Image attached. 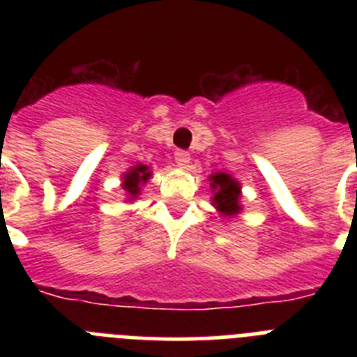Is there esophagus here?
<instances>
[{
	"label": "esophagus",
	"instance_id": "1",
	"mask_svg": "<svg viewBox=\"0 0 357 357\" xmlns=\"http://www.w3.org/2000/svg\"><path fill=\"white\" fill-rule=\"evenodd\" d=\"M175 162H176V166H181V168H188L189 162H191V155H189L185 150H176L175 151Z\"/></svg>",
	"mask_w": 357,
	"mask_h": 357
}]
</instances>
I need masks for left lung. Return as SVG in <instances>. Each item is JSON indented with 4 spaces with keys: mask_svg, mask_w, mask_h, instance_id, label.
Masks as SVG:
<instances>
[{
    "mask_svg": "<svg viewBox=\"0 0 357 357\" xmlns=\"http://www.w3.org/2000/svg\"><path fill=\"white\" fill-rule=\"evenodd\" d=\"M213 188V206L218 213L225 218H232L241 213L239 198H241V185L236 178L227 173H214L209 176Z\"/></svg>",
    "mask_w": 357,
    "mask_h": 357,
    "instance_id": "1",
    "label": "left lung"
}]
</instances>
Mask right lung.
Returning a JSON list of instances; mask_svg holds the SVG:
<instances>
[{
    "label": "right lung",
    "mask_w": 357,
    "mask_h": 357,
    "mask_svg": "<svg viewBox=\"0 0 357 357\" xmlns=\"http://www.w3.org/2000/svg\"><path fill=\"white\" fill-rule=\"evenodd\" d=\"M151 176V172L148 166H144V164H137V166H134V168L128 169L125 175H123V189L127 191L128 195V200H134V198H137V195L141 193V185L146 184L148 181H150Z\"/></svg>",
    "instance_id": "obj_1"
}]
</instances>
